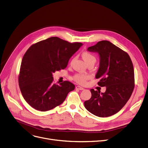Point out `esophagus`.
Instances as JSON below:
<instances>
[{
    "instance_id": "obj_1",
    "label": "esophagus",
    "mask_w": 148,
    "mask_h": 148,
    "mask_svg": "<svg viewBox=\"0 0 148 148\" xmlns=\"http://www.w3.org/2000/svg\"><path fill=\"white\" fill-rule=\"evenodd\" d=\"M75 89H79V90H83V89H84V88L81 87V86H77L75 87Z\"/></svg>"
}]
</instances>
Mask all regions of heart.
Segmentation results:
<instances>
[{
  "label": "heart",
  "mask_w": 148,
  "mask_h": 148,
  "mask_svg": "<svg viewBox=\"0 0 148 148\" xmlns=\"http://www.w3.org/2000/svg\"><path fill=\"white\" fill-rule=\"evenodd\" d=\"M82 57L87 65H89V64H93V65H94L96 60H97L95 56L92 53L89 52V51H84V52H83L82 54ZM88 79L89 75L85 74H75L73 77V79L76 83H77L78 84L80 85H84Z\"/></svg>",
  "instance_id": "b5f03b06"
}]
</instances>
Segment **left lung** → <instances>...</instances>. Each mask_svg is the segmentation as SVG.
Segmentation results:
<instances>
[{
    "label": "left lung",
    "instance_id": "1",
    "mask_svg": "<svg viewBox=\"0 0 148 148\" xmlns=\"http://www.w3.org/2000/svg\"><path fill=\"white\" fill-rule=\"evenodd\" d=\"M88 50L100 55V67L95 75L97 83L106 87L104 93L91 89V97L84 102L86 110L100 117L118 112L131 97L135 86L134 71L130 56L110 42H98Z\"/></svg>",
    "mask_w": 148,
    "mask_h": 148
}]
</instances>
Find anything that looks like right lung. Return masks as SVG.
Masks as SVG:
<instances>
[{
	"instance_id": "right-lung-1",
	"label": "right lung",
	"mask_w": 148,
	"mask_h": 148,
	"mask_svg": "<svg viewBox=\"0 0 148 148\" xmlns=\"http://www.w3.org/2000/svg\"><path fill=\"white\" fill-rule=\"evenodd\" d=\"M82 43L52 37L28 49L22 60L18 85L24 99L35 110L47 111L60 105L75 86L69 81L54 83L53 73L66 68Z\"/></svg>"
}]
</instances>
